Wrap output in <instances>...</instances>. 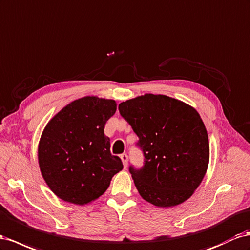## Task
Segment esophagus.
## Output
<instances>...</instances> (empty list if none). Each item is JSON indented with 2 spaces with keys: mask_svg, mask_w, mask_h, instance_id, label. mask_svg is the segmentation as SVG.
<instances>
[{
  "mask_svg": "<svg viewBox=\"0 0 250 250\" xmlns=\"http://www.w3.org/2000/svg\"><path fill=\"white\" fill-rule=\"evenodd\" d=\"M121 160H122L123 162V165H124V168L127 167V164H128V156L126 153H123L121 154Z\"/></svg>",
  "mask_w": 250,
  "mask_h": 250,
  "instance_id": "34e87169",
  "label": "esophagus"
}]
</instances>
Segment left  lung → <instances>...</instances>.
<instances>
[{
  "label": "left lung",
  "mask_w": 250,
  "mask_h": 250,
  "mask_svg": "<svg viewBox=\"0 0 250 250\" xmlns=\"http://www.w3.org/2000/svg\"><path fill=\"white\" fill-rule=\"evenodd\" d=\"M119 111L139 137L142 168L129 167L141 197L158 207L189 199L209 163L205 125L193 107L163 94L146 93L119 105Z\"/></svg>",
  "instance_id": "1"
}]
</instances>
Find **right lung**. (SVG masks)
<instances>
[{
  "label": "right lung",
  "instance_id": "add662e5",
  "mask_svg": "<svg viewBox=\"0 0 250 250\" xmlns=\"http://www.w3.org/2000/svg\"><path fill=\"white\" fill-rule=\"evenodd\" d=\"M116 110V101L84 97L65 106L46 125L38 148L39 165L58 198L77 205L90 203L123 169L104 134Z\"/></svg>",
  "mask_w": 250,
  "mask_h": 250
}]
</instances>
